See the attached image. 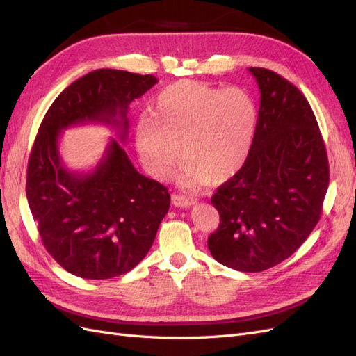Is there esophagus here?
Masks as SVG:
<instances>
[{
	"label": "esophagus",
	"instance_id": "1",
	"mask_svg": "<svg viewBox=\"0 0 356 356\" xmlns=\"http://www.w3.org/2000/svg\"><path fill=\"white\" fill-rule=\"evenodd\" d=\"M172 203H174V207L177 208H190L191 204L196 203V199L182 195H172Z\"/></svg>",
	"mask_w": 356,
	"mask_h": 356
}]
</instances>
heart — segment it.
<instances>
[{
  "mask_svg": "<svg viewBox=\"0 0 356 356\" xmlns=\"http://www.w3.org/2000/svg\"><path fill=\"white\" fill-rule=\"evenodd\" d=\"M257 118V104L245 89L181 80L157 95L152 113L139 115L136 153L156 179L170 175L184 149L178 177L182 187L225 181L250 157Z\"/></svg>",
  "mask_w": 356,
  "mask_h": 356,
  "instance_id": "heart-1",
  "label": "heart"
}]
</instances>
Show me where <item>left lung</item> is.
<instances>
[{"label":"left lung","instance_id":"left-lung-1","mask_svg":"<svg viewBox=\"0 0 356 356\" xmlns=\"http://www.w3.org/2000/svg\"><path fill=\"white\" fill-rule=\"evenodd\" d=\"M248 70L260 89L254 144L243 168L211 199L220 225L208 248L218 263L255 273L282 263L309 238L321 217L330 170L303 93L270 70Z\"/></svg>","mask_w":356,"mask_h":356}]
</instances>
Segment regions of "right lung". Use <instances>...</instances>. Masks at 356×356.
I'll use <instances>...</instances> for the list:
<instances>
[{"label": "right lung", "mask_w": 356, "mask_h": 356, "mask_svg": "<svg viewBox=\"0 0 356 356\" xmlns=\"http://www.w3.org/2000/svg\"><path fill=\"white\" fill-rule=\"evenodd\" d=\"M159 80L102 68L63 90L42 118L28 161L26 197L42 245L67 272L84 279L127 273L152 248L170 204L168 188L139 174L120 144L129 134V105ZM101 122L114 128L89 172H74L58 153L61 131Z\"/></svg>", "instance_id": "right-lung-1"}]
</instances>
